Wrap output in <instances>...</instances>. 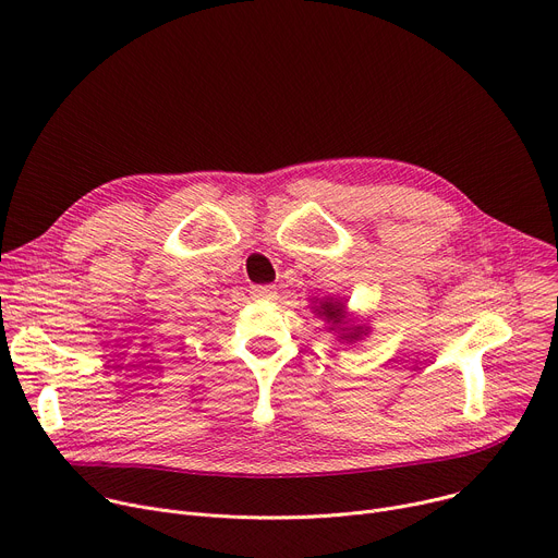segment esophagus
I'll return each instance as SVG.
<instances>
[{"instance_id":"34e87169","label":"esophagus","mask_w":558,"mask_h":558,"mask_svg":"<svg viewBox=\"0 0 558 558\" xmlns=\"http://www.w3.org/2000/svg\"><path fill=\"white\" fill-rule=\"evenodd\" d=\"M251 295L258 300H269L276 295V287L274 284H256V287H251Z\"/></svg>"}]
</instances>
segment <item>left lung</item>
Returning <instances> with one entry per match:
<instances>
[{"label":"left lung","mask_w":558,"mask_h":558,"mask_svg":"<svg viewBox=\"0 0 558 558\" xmlns=\"http://www.w3.org/2000/svg\"><path fill=\"white\" fill-rule=\"evenodd\" d=\"M342 305L340 302H331V300H327V302H320V310H316L318 312V316H325V320L327 323H331V327L329 329H336V327H340L342 325ZM344 331V329H342ZM363 331H361V327H356V329H351L349 333H342L340 338H349V340H356L359 336H361Z\"/></svg>","instance_id":"obj_1"}]
</instances>
